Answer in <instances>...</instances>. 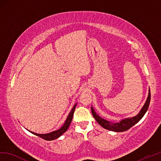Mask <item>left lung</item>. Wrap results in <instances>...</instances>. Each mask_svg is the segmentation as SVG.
Instances as JSON below:
<instances>
[{
  "label": "left lung",
  "instance_id": "1",
  "mask_svg": "<svg viewBox=\"0 0 161 161\" xmlns=\"http://www.w3.org/2000/svg\"><path fill=\"white\" fill-rule=\"evenodd\" d=\"M150 99H151V94H150V89H149V93H148V97L147 98L146 102H145L144 106L143 108H141V110H140L139 113L137 115H136L135 117H133L131 118H127L122 119L119 122L117 123H113L110 121H108L106 119H104L102 118L101 117L96 113V112L95 110L93 109V108L91 107V111H92V114L93 115V117L95 119V120L97 121L99 124L102 126L103 128H105L108 130H111V131H114V132H124L130 129V128H132L133 125H134L139 122L141 119L143 118L144 114L146 113L148 108L149 103H150Z\"/></svg>",
  "mask_w": 161,
  "mask_h": 161
}]
</instances>
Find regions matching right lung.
<instances>
[{
	"label": "right lung",
	"mask_w": 161,
	"mask_h": 161,
	"mask_svg": "<svg viewBox=\"0 0 161 161\" xmlns=\"http://www.w3.org/2000/svg\"><path fill=\"white\" fill-rule=\"evenodd\" d=\"M76 106H77V103L75 104V106L72 108V110H70V112L68 115V117H67V118L66 119L64 123V125L59 130H55V131H53V132H51L50 133H47V134H37V133L29 131H29L34 134V135L38 136L40 138H42V139H43L44 140H47V141H52V140L58 139V138L62 136V134L64 133L67 130H68L69 127L70 123H71L72 119H73V114H74L75 109Z\"/></svg>",
	"instance_id": "obj_1"
}]
</instances>
